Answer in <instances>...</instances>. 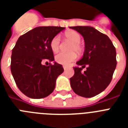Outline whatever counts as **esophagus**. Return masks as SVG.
Instances as JSON below:
<instances>
[{"instance_id":"34e87169","label":"esophagus","mask_w":128,"mask_h":128,"mask_svg":"<svg viewBox=\"0 0 128 128\" xmlns=\"http://www.w3.org/2000/svg\"><path fill=\"white\" fill-rule=\"evenodd\" d=\"M63 69L65 70H67L68 68V66H65V65H63Z\"/></svg>"}]
</instances>
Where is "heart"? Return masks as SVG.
<instances>
[{"instance_id":"heart-1","label":"heart","mask_w":128,"mask_h":128,"mask_svg":"<svg viewBox=\"0 0 128 128\" xmlns=\"http://www.w3.org/2000/svg\"><path fill=\"white\" fill-rule=\"evenodd\" d=\"M65 36L68 40L72 42V44L70 48V52H61L56 54L55 56V60L57 63L62 65H69L71 62H74L77 58V54L75 52L78 54L82 52V47L81 46V36L79 32L76 30H69L65 33ZM60 45V37L58 35H56L52 38L50 42V47L53 52H56L58 50Z\"/></svg>"}]
</instances>
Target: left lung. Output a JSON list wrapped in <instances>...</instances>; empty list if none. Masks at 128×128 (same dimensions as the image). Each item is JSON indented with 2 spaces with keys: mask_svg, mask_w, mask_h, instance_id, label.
<instances>
[{
  "mask_svg": "<svg viewBox=\"0 0 128 128\" xmlns=\"http://www.w3.org/2000/svg\"><path fill=\"white\" fill-rule=\"evenodd\" d=\"M84 38V52L77 62L81 67H74L70 79L73 91L78 96L89 98L102 92L112 80L117 65L116 50L107 35L90 26L70 27ZM87 66V70L82 72Z\"/></svg>",
  "mask_w": 128,
  "mask_h": 128,
  "instance_id": "1",
  "label": "left lung"
}]
</instances>
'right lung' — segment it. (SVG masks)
<instances>
[{"instance_id":"right-lung-1","label":"right lung","mask_w":128,"mask_h":128,"mask_svg":"<svg viewBox=\"0 0 128 128\" xmlns=\"http://www.w3.org/2000/svg\"><path fill=\"white\" fill-rule=\"evenodd\" d=\"M65 28L42 26L19 37L12 50L11 71L19 90L32 99H42L54 91L58 77L64 71L54 62L48 66L44 60L53 62L50 40Z\"/></svg>"}]
</instances>
